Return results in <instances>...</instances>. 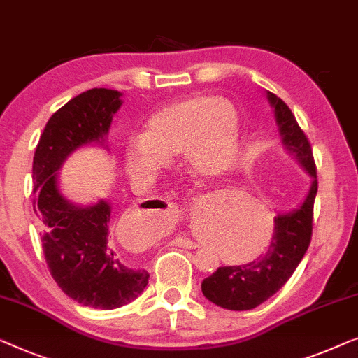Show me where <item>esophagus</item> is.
Instances as JSON below:
<instances>
[{
  "instance_id": "esophagus-1",
  "label": "esophagus",
  "mask_w": 358,
  "mask_h": 358,
  "mask_svg": "<svg viewBox=\"0 0 358 358\" xmlns=\"http://www.w3.org/2000/svg\"><path fill=\"white\" fill-rule=\"evenodd\" d=\"M176 242H178V245L184 247V248H196V247H200V243L190 241V239H187V237H179V239H176Z\"/></svg>"
}]
</instances>
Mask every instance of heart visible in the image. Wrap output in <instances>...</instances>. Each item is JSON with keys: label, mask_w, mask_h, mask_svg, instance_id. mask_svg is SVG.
Returning a JSON list of instances; mask_svg holds the SVG:
<instances>
[{"label": "heart", "mask_w": 358, "mask_h": 358, "mask_svg": "<svg viewBox=\"0 0 358 358\" xmlns=\"http://www.w3.org/2000/svg\"><path fill=\"white\" fill-rule=\"evenodd\" d=\"M241 142L239 113L229 100L200 95L176 101L155 113L145 122L142 136L132 137L122 148L124 171L136 184H143L166 166L169 158L182 153L192 173L213 178L236 162ZM262 227L247 221L236 234L241 248L260 241ZM271 239L266 231L262 248Z\"/></svg>", "instance_id": "obj_1"}]
</instances>
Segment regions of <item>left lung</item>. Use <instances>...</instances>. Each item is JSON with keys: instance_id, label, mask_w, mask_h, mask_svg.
<instances>
[{"instance_id": "left-lung-1", "label": "left lung", "mask_w": 358, "mask_h": 358, "mask_svg": "<svg viewBox=\"0 0 358 358\" xmlns=\"http://www.w3.org/2000/svg\"><path fill=\"white\" fill-rule=\"evenodd\" d=\"M266 98L274 110L282 147L307 171L312 184L297 208L274 216L273 239L263 255L242 266L217 268L201 281V292L210 302L236 312L252 310L273 297L292 276L312 241L313 203L318 190L312 147L286 103L271 92H266Z\"/></svg>"}]
</instances>
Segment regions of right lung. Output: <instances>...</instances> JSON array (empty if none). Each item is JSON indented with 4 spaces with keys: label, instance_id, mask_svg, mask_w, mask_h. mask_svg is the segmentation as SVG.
<instances>
[{
    "label": "right lung",
    "instance_id": "obj_1",
    "mask_svg": "<svg viewBox=\"0 0 358 358\" xmlns=\"http://www.w3.org/2000/svg\"><path fill=\"white\" fill-rule=\"evenodd\" d=\"M121 96L117 90L92 89L67 101L46 122L32 168L34 210L51 276L76 302L101 310L137 299L150 274L134 268L113 245L110 201L72 203L61 194L58 171L76 150L93 143L108 148L106 137L122 105Z\"/></svg>",
    "mask_w": 358,
    "mask_h": 358
}]
</instances>
